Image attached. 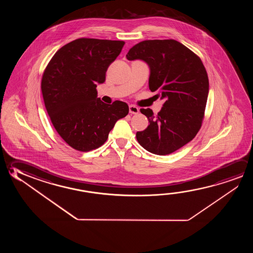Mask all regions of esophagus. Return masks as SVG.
<instances>
[{"mask_svg":"<svg viewBox=\"0 0 253 253\" xmlns=\"http://www.w3.org/2000/svg\"><path fill=\"white\" fill-rule=\"evenodd\" d=\"M128 111H129L130 114L137 115V113L139 112V108L136 107L135 105H129V107H128Z\"/></svg>","mask_w":253,"mask_h":253,"instance_id":"34e87169","label":"esophagus"}]
</instances>
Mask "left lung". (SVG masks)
<instances>
[{
	"label": "left lung",
	"instance_id": "left-lung-1",
	"mask_svg": "<svg viewBox=\"0 0 253 253\" xmlns=\"http://www.w3.org/2000/svg\"><path fill=\"white\" fill-rule=\"evenodd\" d=\"M126 57L147 62L149 89L165 100L157 115L150 108H141L150 125L137 131V142L154 154L174 153L192 140L202 126L209 91L203 62L194 52L171 39L139 42Z\"/></svg>",
	"mask_w": 253,
	"mask_h": 253
}]
</instances>
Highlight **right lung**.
<instances>
[{
    "instance_id": "obj_1",
    "label": "right lung",
    "mask_w": 253,
    "mask_h": 253,
    "mask_svg": "<svg viewBox=\"0 0 253 253\" xmlns=\"http://www.w3.org/2000/svg\"><path fill=\"white\" fill-rule=\"evenodd\" d=\"M125 44L80 38L62 46L46 65L41 85L46 112L60 137L73 149L99 148L116 122L128 115L127 104L104 103L96 90Z\"/></svg>"
}]
</instances>
